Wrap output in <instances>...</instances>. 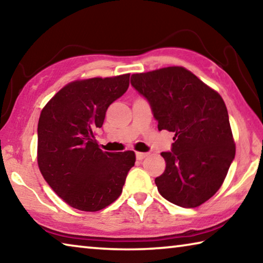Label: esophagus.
<instances>
[{
	"label": "esophagus",
	"mask_w": 263,
	"mask_h": 263,
	"mask_svg": "<svg viewBox=\"0 0 263 263\" xmlns=\"http://www.w3.org/2000/svg\"><path fill=\"white\" fill-rule=\"evenodd\" d=\"M147 155H148V153L137 152V153H136V158H137V160H142V159H145L146 157H147Z\"/></svg>",
	"instance_id": "34e87169"
}]
</instances>
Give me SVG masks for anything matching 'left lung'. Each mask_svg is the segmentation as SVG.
Returning <instances> with one entry per match:
<instances>
[{
	"instance_id": "left-lung-1",
	"label": "left lung",
	"mask_w": 263,
	"mask_h": 263,
	"mask_svg": "<svg viewBox=\"0 0 263 263\" xmlns=\"http://www.w3.org/2000/svg\"><path fill=\"white\" fill-rule=\"evenodd\" d=\"M131 84L151 105L160 131L174 132L159 193L175 205L196 208L215 195L234 160L235 145L224 101L183 67L133 74Z\"/></svg>"
}]
</instances>
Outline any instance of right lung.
Segmentation results:
<instances>
[{
    "instance_id": "right-lung-1",
    "label": "right lung",
    "mask_w": 263,
    "mask_h": 263,
    "mask_svg": "<svg viewBox=\"0 0 263 263\" xmlns=\"http://www.w3.org/2000/svg\"><path fill=\"white\" fill-rule=\"evenodd\" d=\"M130 74L67 84L42 110L38 166L61 199L81 211H99L122 194L135 166L133 151L103 152L95 139L111 103L125 94Z\"/></svg>"
}]
</instances>
